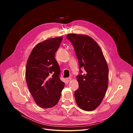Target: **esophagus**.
I'll list each match as a JSON object with an SVG mask.
<instances>
[{
	"instance_id": "34e87169",
	"label": "esophagus",
	"mask_w": 133,
	"mask_h": 133,
	"mask_svg": "<svg viewBox=\"0 0 133 133\" xmlns=\"http://www.w3.org/2000/svg\"><path fill=\"white\" fill-rule=\"evenodd\" d=\"M71 80H72V78H71V77H69V78H67V81L68 82L71 81Z\"/></svg>"
}]
</instances>
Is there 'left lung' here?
<instances>
[{
  "label": "left lung",
  "mask_w": 133,
  "mask_h": 133,
  "mask_svg": "<svg viewBox=\"0 0 133 133\" xmlns=\"http://www.w3.org/2000/svg\"><path fill=\"white\" fill-rule=\"evenodd\" d=\"M67 39L72 43L79 61L80 74L77 76L79 88L74 93L77 105L92 111L101 103L108 85L109 69L101 48L85 34L70 33ZM81 68L85 69L82 74Z\"/></svg>",
  "instance_id": "obj_1"
}]
</instances>
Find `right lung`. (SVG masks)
Returning a JSON list of instances; mask_svg holds the SVG:
<instances>
[{
  "mask_svg": "<svg viewBox=\"0 0 133 133\" xmlns=\"http://www.w3.org/2000/svg\"><path fill=\"white\" fill-rule=\"evenodd\" d=\"M62 37L48 39L35 46L28 58L26 80L38 105L52 108L58 103L65 83L60 79V69L55 59Z\"/></svg>",
  "mask_w": 133,
  "mask_h": 133,
  "instance_id": "obj_1",
  "label": "right lung"
}]
</instances>
